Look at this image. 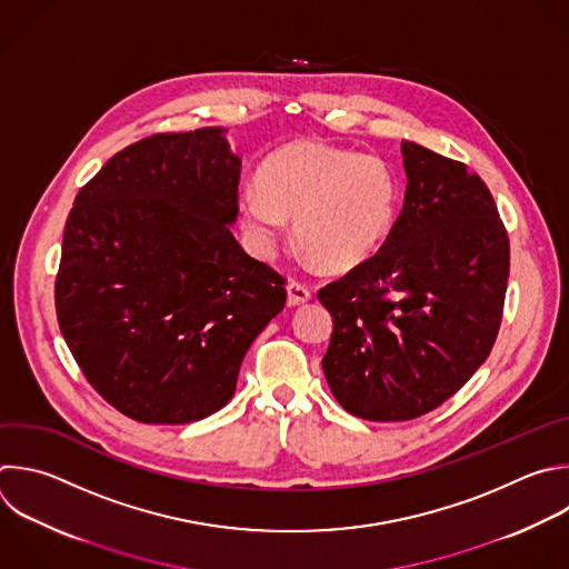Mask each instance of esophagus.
<instances>
[{"mask_svg": "<svg viewBox=\"0 0 569 569\" xmlns=\"http://www.w3.org/2000/svg\"><path fill=\"white\" fill-rule=\"evenodd\" d=\"M286 290H288V306H301V303L310 301V297H312V292L299 281H290L286 286Z\"/></svg>", "mask_w": 569, "mask_h": 569, "instance_id": "1", "label": "esophagus"}]
</instances>
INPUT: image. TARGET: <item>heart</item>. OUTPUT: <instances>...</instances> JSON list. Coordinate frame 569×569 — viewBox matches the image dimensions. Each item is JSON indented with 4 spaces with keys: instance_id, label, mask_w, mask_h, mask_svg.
Returning <instances> with one entry per match:
<instances>
[{
    "instance_id": "b5f03b06",
    "label": "heart",
    "mask_w": 569,
    "mask_h": 569,
    "mask_svg": "<svg viewBox=\"0 0 569 569\" xmlns=\"http://www.w3.org/2000/svg\"><path fill=\"white\" fill-rule=\"evenodd\" d=\"M241 219L259 252H270L295 217L303 250L330 270L366 261L387 239L398 208V180L375 153L301 140L270 153L257 184L241 192Z\"/></svg>"
}]
</instances>
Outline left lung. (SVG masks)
Listing matches in <instances>:
<instances>
[{
  "label": "left lung",
  "instance_id": "left-lung-1",
  "mask_svg": "<svg viewBox=\"0 0 569 569\" xmlns=\"http://www.w3.org/2000/svg\"><path fill=\"white\" fill-rule=\"evenodd\" d=\"M402 153L405 208L385 246L317 295L335 321L328 387L372 422L420 418L469 382L496 343L509 279L485 180L409 140Z\"/></svg>",
  "mask_w": 569,
  "mask_h": 569
}]
</instances>
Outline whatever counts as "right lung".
<instances>
[{"instance_id":"obj_1","label":"right lung","mask_w":569,"mask_h":569,"mask_svg":"<svg viewBox=\"0 0 569 569\" xmlns=\"http://www.w3.org/2000/svg\"><path fill=\"white\" fill-rule=\"evenodd\" d=\"M241 160L223 129L153 133L80 189L56 312L87 382L122 416L187 425L226 407L286 279L230 232Z\"/></svg>"}]
</instances>
